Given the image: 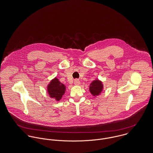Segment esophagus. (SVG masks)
Here are the masks:
<instances>
[{"label":"esophagus","instance_id":"34e87169","mask_svg":"<svg viewBox=\"0 0 153 153\" xmlns=\"http://www.w3.org/2000/svg\"><path fill=\"white\" fill-rule=\"evenodd\" d=\"M74 84H75L76 85H80V82L79 80L76 79V80H74Z\"/></svg>","mask_w":153,"mask_h":153}]
</instances>
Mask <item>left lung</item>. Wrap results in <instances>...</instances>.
I'll use <instances>...</instances> for the list:
<instances>
[{
	"mask_svg": "<svg viewBox=\"0 0 153 153\" xmlns=\"http://www.w3.org/2000/svg\"><path fill=\"white\" fill-rule=\"evenodd\" d=\"M102 88L103 85L102 82L98 80H96L91 83L90 86V91L94 96H95L101 93Z\"/></svg>",
	"mask_w": 153,
	"mask_h": 153,
	"instance_id": "8db88e82",
	"label": "left lung"
}]
</instances>
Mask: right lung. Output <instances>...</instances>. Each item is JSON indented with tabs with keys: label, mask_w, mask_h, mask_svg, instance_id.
Returning a JSON list of instances; mask_svg holds the SVG:
<instances>
[{
	"label": "right lung",
	"mask_w": 153,
	"mask_h": 153,
	"mask_svg": "<svg viewBox=\"0 0 153 153\" xmlns=\"http://www.w3.org/2000/svg\"><path fill=\"white\" fill-rule=\"evenodd\" d=\"M65 90V85L60 82L57 78L52 80L48 86V94L51 98H55L57 101H59L62 98Z\"/></svg>",
	"instance_id": "right-lung-1"
}]
</instances>
